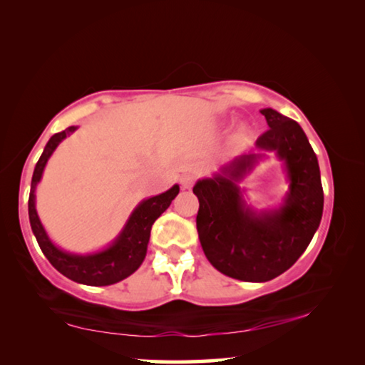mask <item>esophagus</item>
I'll return each instance as SVG.
<instances>
[{"instance_id": "obj_1", "label": "esophagus", "mask_w": 365, "mask_h": 365, "mask_svg": "<svg viewBox=\"0 0 365 365\" xmlns=\"http://www.w3.org/2000/svg\"><path fill=\"white\" fill-rule=\"evenodd\" d=\"M180 183L185 190H190L195 183V175L193 173H185V175H182V178H180Z\"/></svg>"}]
</instances>
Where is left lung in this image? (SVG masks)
I'll list each match as a JSON object with an SVG mask.
<instances>
[{
    "label": "left lung",
    "mask_w": 365,
    "mask_h": 365,
    "mask_svg": "<svg viewBox=\"0 0 365 365\" xmlns=\"http://www.w3.org/2000/svg\"><path fill=\"white\" fill-rule=\"evenodd\" d=\"M269 128L257 140L264 151H276L286 162L289 195L279 211L255 216L244 206L237 182L255 165L257 155L237 158L224 175L195 185L200 210L196 229L210 263L222 274L240 281L274 279L297 262L309 247L323 212L320 167L297 121L262 110Z\"/></svg>",
    "instance_id": "8db88e82"
}]
</instances>
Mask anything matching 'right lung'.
<instances>
[{"mask_svg": "<svg viewBox=\"0 0 365 365\" xmlns=\"http://www.w3.org/2000/svg\"><path fill=\"white\" fill-rule=\"evenodd\" d=\"M74 126H69L65 131L56 133L50 138V141L45 146L42 155L34 169L31 195H29V219H31L32 232L38 242L40 250L47 257L48 262L60 271L63 276L69 277L71 281L81 282L88 286H110L115 284L140 268L144 257H146L149 235L155 219H158L167 207L170 206L172 200L180 192L178 185H173L169 192L153 196V198L144 200L131 214L128 224L123 229V232L117 239L115 244L101 253L89 257L69 255L51 244L50 239L45 234L42 224L38 221L36 211V187L42 177L43 167L47 164L51 153L65 140L66 135L73 133Z\"/></svg>", "mask_w": 365, "mask_h": 365, "instance_id": "1", "label": "right lung"}]
</instances>
